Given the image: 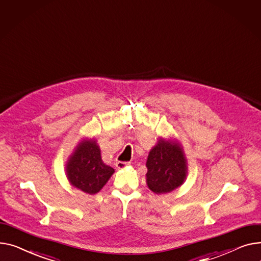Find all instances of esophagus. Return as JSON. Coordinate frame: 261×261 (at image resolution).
<instances>
[{
    "instance_id": "34e87169",
    "label": "esophagus",
    "mask_w": 261,
    "mask_h": 261,
    "mask_svg": "<svg viewBox=\"0 0 261 261\" xmlns=\"http://www.w3.org/2000/svg\"><path fill=\"white\" fill-rule=\"evenodd\" d=\"M128 164H129V162H123V161H117V162H116V166H117L118 168H124V167H126Z\"/></svg>"
}]
</instances>
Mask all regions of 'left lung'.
I'll list each match as a JSON object with an SVG mask.
<instances>
[{
    "instance_id": "left-lung-1",
    "label": "left lung",
    "mask_w": 261,
    "mask_h": 261,
    "mask_svg": "<svg viewBox=\"0 0 261 261\" xmlns=\"http://www.w3.org/2000/svg\"><path fill=\"white\" fill-rule=\"evenodd\" d=\"M146 183L156 194H166L180 187L187 178V160L179 142L159 139L146 161Z\"/></svg>"
}]
</instances>
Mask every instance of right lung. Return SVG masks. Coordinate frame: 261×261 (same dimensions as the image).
Returning a JSON list of instances; mask_svg holds the SVG:
<instances>
[{"instance_id": "obj_1", "label": "right lung", "mask_w": 261, "mask_h": 261, "mask_svg": "<svg viewBox=\"0 0 261 261\" xmlns=\"http://www.w3.org/2000/svg\"><path fill=\"white\" fill-rule=\"evenodd\" d=\"M100 147L95 140H83L67 161L66 174L70 185L84 193H98L115 173L104 164Z\"/></svg>"}]
</instances>
